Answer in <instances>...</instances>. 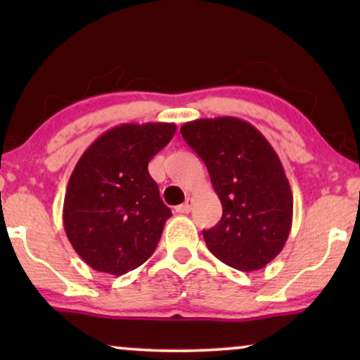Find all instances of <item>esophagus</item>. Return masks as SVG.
I'll return each instance as SVG.
<instances>
[{"instance_id":"34e87169","label":"esophagus","mask_w":360,"mask_h":360,"mask_svg":"<svg viewBox=\"0 0 360 360\" xmlns=\"http://www.w3.org/2000/svg\"><path fill=\"white\" fill-rule=\"evenodd\" d=\"M191 206H193V198H186L185 203L176 206L175 211H176V213H190Z\"/></svg>"}]
</instances>
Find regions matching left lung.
Here are the masks:
<instances>
[{
  "label": "left lung",
  "mask_w": 360,
  "mask_h": 360,
  "mask_svg": "<svg viewBox=\"0 0 360 360\" xmlns=\"http://www.w3.org/2000/svg\"><path fill=\"white\" fill-rule=\"evenodd\" d=\"M181 136L201 157L223 206L203 231L210 252L244 272L264 269L282 252L293 219V195L277 152L250 122L233 116L195 120Z\"/></svg>",
  "instance_id": "1"
}]
</instances>
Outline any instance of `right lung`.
<instances>
[{
  "mask_svg": "<svg viewBox=\"0 0 360 360\" xmlns=\"http://www.w3.org/2000/svg\"><path fill=\"white\" fill-rule=\"evenodd\" d=\"M175 131L174 122L115 126L77 162L63 200V228L91 269L122 275L154 254L172 211L147 165Z\"/></svg>",
  "mask_w": 360,
  "mask_h": 360,
  "instance_id": "obj_1",
  "label": "right lung"
}]
</instances>
